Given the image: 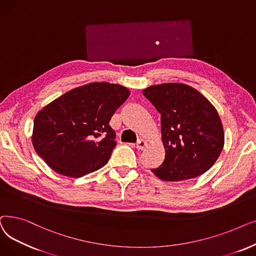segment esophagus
<instances>
[{"mask_svg": "<svg viewBox=\"0 0 256 256\" xmlns=\"http://www.w3.org/2000/svg\"><path fill=\"white\" fill-rule=\"evenodd\" d=\"M147 146H148V142H146L144 140H138L136 144V147L138 150H144L146 147H147Z\"/></svg>", "mask_w": 256, "mask_h": 256, "instance_id": "esophagus-1", "label": "esophagus"}]
</instances>
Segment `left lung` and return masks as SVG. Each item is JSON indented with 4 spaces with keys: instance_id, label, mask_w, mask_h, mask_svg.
I'll return each mask as SVG.
<instances>
[{
    "instance_id": "obj_1",
    "label": "left lung",
    "mask_w": 256,
    "mask_h": 256,
    "mask_svg": "<svg viewBox=\"0 0 256 256\" xmlns=\"http://www.w3.org/2000/svg\"><path fill=\"white\" fill-rule=\"evenodd\" d=\"M160 114L164 162L151 171L164 181L196 178L210 170L224 147V130L214 105L184 83L152 85L142 90Z\"/></svg>"
}]
</instances>
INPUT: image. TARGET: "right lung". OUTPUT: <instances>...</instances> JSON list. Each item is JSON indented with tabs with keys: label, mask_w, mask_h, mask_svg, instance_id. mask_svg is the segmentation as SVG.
Listing matches in <instances>:
<instances>
[{
	"label": "right lung",
	"mask_w": 256,
	"mask_h": 256,
	"mask_svg": "<svg viewBox=\"0 0 256 256\" xmlns=\"http://www.w3.org/2000/svg\"><path fill=\"white\" fill-rule=\"evenodd\" d=\"M129 94L120 84L92 82L60 96L34 118L36 153L66 177L78 178L99 170L116 146L109 122Z\"/></svg>",
	"instance_id": "obj_1"
}]
</instances>
